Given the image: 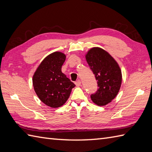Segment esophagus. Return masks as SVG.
Here are the masks:
<instances>
[{"label": "esophagus", "instance_id": "34e87169", "mask_svg": "<svg viewBox=\"0 0 152 152\" xmlns=\"http://www.w3.org/2000/svg\"><path fill=\"white\" fill-rule=\"evenodd\" d=\"M75 84L76 86H79L81 85V81H80V80H77V81L75 82Z\"/></svg>", "mask_w": 152, "mask_h": 152}]
</instances>
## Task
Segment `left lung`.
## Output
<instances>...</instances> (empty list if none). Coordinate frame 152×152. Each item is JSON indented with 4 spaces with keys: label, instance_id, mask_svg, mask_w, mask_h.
<instances>
[{
    "label": "left lung",
    "instance_id": "obj_1",
    "mask_svg": "<svg viewBox=\"0 0 152 152\" xmlns=\"http://www.w3.org/2000/svg\"><path fill=\"white\" fill-rule=\"evenodd\" d=\"M86 60L95 75L98 88L90 96L99 106L111 102L118 93L122 84V72L116 61L106 50L99 48L90 49Z\"/></svg>",
    "mask_w": 152,
    "mask_h": 152
}]
</instances>
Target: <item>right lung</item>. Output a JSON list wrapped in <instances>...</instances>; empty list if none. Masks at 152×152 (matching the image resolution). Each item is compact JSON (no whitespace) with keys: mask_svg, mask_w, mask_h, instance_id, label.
Instances as JSON below:
<instances>
[{"mask_svg":"<svg viewBox=\"0 0 152 152\" xmlns=\"http://www.w3.org/2000/svg\"><path fill=\"white\" fill-rule=\"evenodd\" d=\"M66 55L55 52L46 56L33 75L32 83L37 96L52 108L62 106L69 98L75 84L62 72Z\"/></svg>","mask_w":152,"mask_h":152,"instance_id":"add662e5","label":"right lung"}]
</instances>
